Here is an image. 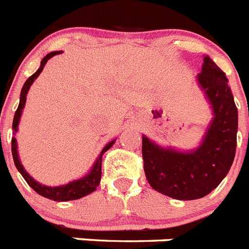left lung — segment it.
I'll return each mask as SVG.
<instances>
[{
  "instance_id": "1",
  "label": "left lung",
  "mask_w": 249,
  "mask_h": 249,
  "mask_svg": "<svg viewBox=\"0 0 249 249\" xmlns=\"http://www.w3.org/2000/svg\"><path fill=\"white\" fill-rule=\"evenodd\" d=\"M196 82L213 114L198 148L188 152L163 148L142 135L146 180L154 190L178 200L210 194L228 175L235 157L238 109L225 73L204 56Z\"/></svg>"
}]
</instances>
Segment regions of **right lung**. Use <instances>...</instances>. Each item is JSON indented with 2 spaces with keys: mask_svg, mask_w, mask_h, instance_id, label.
<instances>
[{
  "mask_svg": "<svg viewBox=\"0 0 249 249\" xmlns=\"http://www.w3.org/2000/svg\"><path fill=\"white\" fill-rule=\"evenodd\" d=\"M63 51H53V53H47L45 57L41 61V65H39L38 71H36L35 74H32L29 78L25 81L24 83L23 89H21L20 92V101H19V107H18L17 112H15V115H14V121H13V130L14 134L18 132V126H19V122H20V117L21 113H23V109L25 107V100H27V93L31 89L32 83L35 82V79L41 74V71H43V67L46 65V63L49 61V59H51L55 55H59ZM115 142V140L110 141L108 144L105 145L103 150H101L100 156L97 157L95 163L91 167V170L89 171V174L85 175L83 178H77V180H73L68 184L64 185H59V186H46V185L39 184L38 181H36L35 178H32L31 175L28 174L25 168L23 167L20 162V158H19V154H18V144H17V139L13 137L11 140V152H13V158L14 163L17 166L18 171L20 172L21 176L24 178V180L27 181L28 185L31 186L36 193H38L39 196H45L47 199H53L55 202H67V200H74L79 199L82 196H86L89 194H91L92 192L96 190V188L100 184L101 180V160H103V154H104L107 150L112 148L113 144Z\"/></svg>",
  "mask_w": 249,
  "mask_h": 249,
  "instance_id": "right-lung-1",
  "label": "right lung"
}]
</instances>
